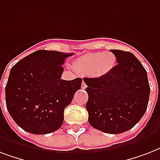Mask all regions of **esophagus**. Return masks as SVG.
<instances>
[{"label": "esophagus", "mask_w": 160, "mask_h": 160, "mask_svg": "<svg viewBox=\"0 0 160 160\" xmlns=\"http://www.w3.org/2000/svg\"><path fill=\"white\" fill-rule=\"evenodd\" d=\"M81 87H82V89H84V90H85V88L87 87V85H86V84H85L84 81H82V84H81Z\"/></svg>", "instance_id": "esophagus-1"}]
</instances>
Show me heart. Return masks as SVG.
<instances>
[{"label":"heart","mask_w":160,"mask_h":160,"mask_svg":"<svg viewBox=\"0 0 160 160\" xmlns=\"http://www.w3.org/2000/svg\"><path fill=\"white\" fill-rule=\"evenodd\" d=\"M116 58L111 52L86 54L74 63L76 71L91 72L95 76H102L114 68Z\"/></svg>","instance_id":"b5f03b06"}]
</instances>
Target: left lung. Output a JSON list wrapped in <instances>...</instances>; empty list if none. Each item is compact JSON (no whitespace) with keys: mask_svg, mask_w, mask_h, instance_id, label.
<instances>
[{"mask_svg":"<svg viewBox=\"0 0 160 160\" xmlns=\"http://www.w3.org/2000/svg\"><path fill=\"white\" fill-rule=\"evenodd\" d=\"M116 65L98 78H84L89 99L88 121L95 129L108 134H120L132 129L144 114L149 102L147 72L129 51L110 50Z\"/></svg>","mask_w":160,"mask_h":160,"instance_id":"8db88e82","label":"left lung"}]
</instances>
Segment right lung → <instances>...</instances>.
<instances>
[{
  "instance_id": "add662e5",
  "label": "right lung",
  "mask_w": 160,
  "mask_h": 160,
  "mask_svg": "<svg viewBox=\"0 0 160 160\" xmlns=\"http://www.w3.org/2000/svg\"><path fill=\"white\" fill-rule=\"evenodd\" d=\"M73 53L35 51L11 68L6 85V108L14 121L34 134L56 131L64 110L81 87V78L61 79L63 64Z\"/></svg>"
}]
</instances>
